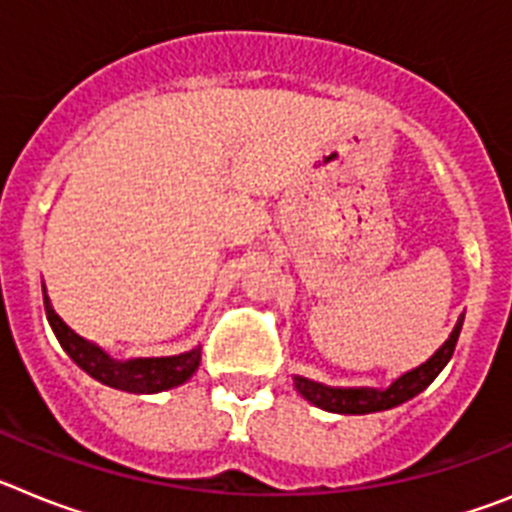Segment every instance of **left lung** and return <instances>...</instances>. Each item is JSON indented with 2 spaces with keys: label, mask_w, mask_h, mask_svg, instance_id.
<instances>
[{
  "label": "left lung",
  "mask_w": 512,
  "mask_h": 512,
  "mask_svg": "<svg viewBox=\"0 0 512 512\" xmlns=\"http://www.w3.org/2000/svg\"><path fill=\"white\" fill-rule=\"evenodd\" d=\"M461 325H464V312H461L459 320H456L449 338H446L423 364L410 369V372L400 374L397 379H392V382L387 384V387H382V390H379V387H330V384L315 382V379L300 377V374H295V387L310 405H315V408L320 410H328V413L366 415L392 410L397 408V405H402V402L413 400L415 395H420V392L443 372V366L449 364V359L454 356Z\"/></svg>",
  "instance_id": "8db88e82"
}]
</instances>
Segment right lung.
I'll list each match as a JSON object with an SVG mask.
<instances>
[{
  "label": "right lung",
  "mask_w": 512,
  "mask_h": 512,
  "mask_svg": "<svg viewBox=\"0 0 512 512\" xmlns=\"http://www.w3.org/2000/svg\"><path fill=\"white\" fill-rule=\"evenodd\" d=\"M43 302L45 315L56 333L58 343L66 354L71 356L76 366H81L97 382L115 387L133 395H156V392L174 390L179 384L189 382L192 374L200 369L202 348L194 346L192 351L176 356H138V359H115L104 351L99 343L81 338L76 330L63 323V318L53 310L51 297L45 292L43 284Z\"/></svg>",
  "instance_id": "obj_1"
}]
</instances>
